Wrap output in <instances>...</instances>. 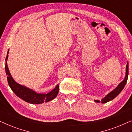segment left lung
Masks as SVG:
<instances>
[{
	"mask_svg": "<svg viewBox=\"0 0 132 132\" xmlns=\"http://www.w3.org/2000/svg\"><path fill=\"white\" fill-rule=\"evenodd\" d=\"M128 75H129V63H127V65H126V76L124 77V80L115 88L113 91L106 95L102 99V100L100 101L99 100H94L95 102L96 103H106L109 101L113 100V98H115L119 94H120L123 88L125 86L126 83H127V79H128Z\"/></svg>",
	"mask_w": 132,
	"mask_h": 132,
	"instance_id": "obj_1",
	"label": "left lung"
}]
</instances>
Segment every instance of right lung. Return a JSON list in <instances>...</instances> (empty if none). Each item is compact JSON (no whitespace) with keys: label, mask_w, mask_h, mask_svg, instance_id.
I'll return each instance as SVG.
<instances>
[{"label":"right lung","mask_w":132,"mask_h":132,"mask_svg":"<svg viewBox=\"0 0 132 132\" xmlns=\"http://www.w3.org/2000/svg\"><path fill=\"white\" fill-rule=\"evenodd\" d=\"M9 50L7 53L6 57L5 59V71L7 76V80L9 86L12 91L19 98L22 99L25 102L31 104H41L44 102H48L53 100L57 96L59 93V85L57 84L53 90L47 94L37 93L32 89L26 86L21 85L16 82L12 78L10 70L8 69L7 60L8 57Z\"/></svg>","instance_id":"right-lung-1"}]
</instances>
